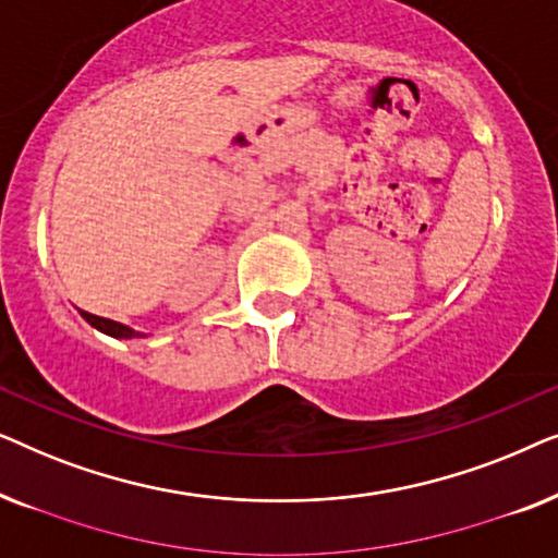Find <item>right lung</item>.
I'll use <instances>...</instances> for the list:
<instances>
[{"label":"right lung","mask_w":558,"mask_h":558,"mask_svg":"<svg viewBox=\"0 0 558 558\" xmlns=\"http://www.w3.org/2000/svg\"><path fill=\"white\" fill-rule=\"evenodd\" d=\"M81 315H83V319H86V323L94 325L96 330H101V332H106V335H111V338H121V340H129V338H142V332H134L132 327L113 323V319H106V317L90 315V312H83V310H81Z\"/></svg>","instance_id":"1"}]
</instances>
